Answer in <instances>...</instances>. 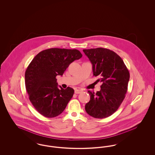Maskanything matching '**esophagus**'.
Returning a JSON list of instances; mask_svg holds the SVG:
<instances>
[{"mask_svg": "<svg viewBox=\"0 0 155 155\" xmlns=\"http://www.w3.org/2000/svg\"><path fill=\"white\" fill-rule=\"evenodd\" d=\"M82 92V91L80 89H75L74 91V93L76 94H81Z\"/></svg>", "mask_w": 155, "mask_h": 155, "instance_id": "1", "label": "esophagus"}]
</instances>
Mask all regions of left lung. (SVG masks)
Here are the masks:
<instances>
[{"mask_svg": "<svg viewBox=\"0 0 155 155\" xmlns=\"http://www.w3.org/2000/svg\"><path fill=\"white\" fill-rule=\"evenodd\" d=\"M92 64L96 81L102 83L96 94L88 91L90 101L85 110L94 118L107 117L117 110L124 99L130 73L123 60L115 52L102 48L84 49Z\"/></svg>", "mask_w": 155, "mask_h": 155, "instance_id": "obj_1", "label": "left lung"}]
</instances>
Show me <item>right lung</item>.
I'll return each mask as SVG.
<instances>
[{"label": "right lung", "mask_w": 155, "mask_h": 155, "mask_svg": "<svg viewBox=\"0 0 155 155\" xmlns=\"http://www.w3.org/2000/svg\"><path fill=\"white\" fill-rule=\"evenodd\" d=\"M77 49L51 48L39 52L25 73V84L30 102L41 114L52 118L60 114L74 95V89L58 88L57 75L82 57Z\"/></svg>", "instance_id": "1"}]
</instances>
